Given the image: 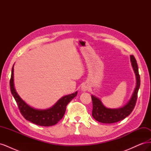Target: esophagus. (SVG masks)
<instances>
[{"label":"esophagus","instance_id":"1","mask_svg":"<svg viewBox=\"0 0 151 151\" xmlns=\"http://www.w3.org/2000/svg\"><path fill=\"white\" fill-rule=\"evenodd\" d=\"M89 86L86 84H84L81 87V90L83 91H88V90H89Z\"/></svg>","mask_w":151,"mask_h":151}]
</instances>
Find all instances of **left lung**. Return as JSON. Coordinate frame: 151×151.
<instances>
[{
	"label": "left lung",
	"instance_id": "1",
	"mask_svg": "<svg viewBox=\"0 0 151 151\" xmlns=\"http://www.w3.org/2000/svg\"><path fill=\"white\" fill-rule=\"evenodd\" d=\"M132 65L136 76L137 84L133 95L125 106L118 109H109L105 107L101 101L94 96H91L93 101L92 116L94 119L103 123H113L121 121L129 116L135 108L137 94L140 85V78L137 61L134 55L130 56Z\"/></svg>",
	"mask_w": 151,
	"mask_h": 151
}]
</instances>
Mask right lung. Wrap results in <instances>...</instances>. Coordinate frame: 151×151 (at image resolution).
<instances>
[{"mask_svg": "<svg viewBox=\"0 0 151 151\" xmlns=\"http://www.w3.org/2000/svg\"><path fill=\"white\" fill-rule=\"evenodd\" d=\"M10 88L12 96L14 98L18 108L21 115L26 120L36 125L44 127L52 126L57 124L64 115L66 106L71 100L74 98L77 92L62 97L51 108L45 110H39L28 106L19 96L14 86V66L12 68L11 77L10 79Z\"/></svg>", "mask_w": 151, "mask_h": 151, "instance_id": "1", "label": "right lung"}]
</instances>
